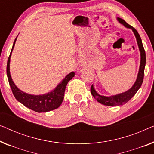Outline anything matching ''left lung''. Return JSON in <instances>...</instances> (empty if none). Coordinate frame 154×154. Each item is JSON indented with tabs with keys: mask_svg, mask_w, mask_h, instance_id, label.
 Wrapping results in <instances>:
<instances>
[{
	"mask_svg": "<svg viewBox=\"0 0 154 154\" xmlns=\"http://www.w3.org/2000/svg\"><path fill=\"white\" fill-rule=\"evenodd\" d=\"M117 21L119 22L120 23L122 24L125 26L127 28H130L133 30V33H134L135 37H136V40L137 42L138 47H139V50L140 51V64L139 68V72H138L137 77L136 79V81L132 86V88L127 90L126 92L118 94L117 95L110 96V97H105V96H102L99 94L94 88L93 85L91 86V94L94 97V99H97L98 102L100 103L105 105V106H122L126 103L133 96H134L137 90H139L140 87H141L142 82H143L144 79V67H145L146 64V54L145 51L144 49L143 45H142V39L140 38V35L138 34L137 31L135 29L132 27V26L129 25L124 21V19H121V18L117 17Z\"/></svg>",
	"mask_w": 154,
	"mask_h": 154,
	"instance_id": "1",
	"label": "left lung"
}]
</instances>
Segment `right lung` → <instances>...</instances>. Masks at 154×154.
I'll return each mask as SVG.
<instances>
[{"instance_id": "add662e5", "label": "right lung", "mask_w": 154, "mask_h": 154, "mask_svg": "<svg viewBox=\"0 0 154 154\" xmlns=\"http://www.w3.org/2000/svg\"><path fill=\"white\" fill-rule=\"evenodd\" d=\"M17 38L15 39L13 44L12 51L8 57V64H7V75H8L9 83L12 89V93L16 99L27 108L35 111L37 112H46L48 111L55 110L60 107L64 99V91L68 82L72 79L74 76L75 73L72 72L66 75L65 78L57 85L54 90L47 94L42 95H32L29 94L23 91L19 90L13 82L10 72V57L14 46L15 45Z\"/></svg>"}]
</instances>
